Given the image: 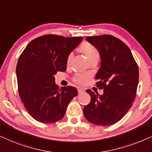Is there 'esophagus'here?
<instances>
[{"label": "esophagus", "instance_id": "esophagus-1", "mask_svg": "<svg viewBox=\"0 0 152 152\" xmlns=\"http://www.w3.org/2000/svg\"><path fill=\"white\" fill-rule=\"evenodd\" d=\"M78 93L80 94V93L85 92V89L82 88H78Z\"/></svg>", "mask_w": 152, "mask_h": 152}]
</instances>
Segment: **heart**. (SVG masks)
Returning <instances> with one entry per match:
<instances>
[{
  "label": "heart",
  "mask_w": 152,
  "mask_h": 152,
  "mask_svg": "<svg viewBox=\"0 0 152 152\" xmlns=\"http://www.w3.org/2000/svg\"><path fill=\"white\" fill-rule=\"evenodd\" d=\"M78 51L82 53L87 58L89 62L94 59H99L100 54L99 50L96 48L94 47V46L90 45V44H85L83 45L80 46L78 48ZM72 58L73 55L72 54H69L68 56L67 59H66V65L68 66L70 65ZM88 79L89 76L86 74H77L74 77V81L80 85L86 84L88 81Z\"/></svg>",
  "instance_id": "obj_1"
}]
</instances>
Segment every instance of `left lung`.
Returning a JSON list of instances; mask_svg holds the SVG:
<instances>
[{
  "label": "left lung",
  "mask_w": 152,
  "mask_h": 152,
  "mask_svg": "<svg viewBox=\"0 0 152 152\" xmlns=\"http://www.w3.org/2000/svg\"><path fill=\"white\" fill-rule=\"evenodd\" d=\"M86 40L99 52L102 61L96 86L104 90V94L86 90L91 101L84 107V116L92 124L110 126L132 106L138 84V66L128 46L114 36L87 37Z\"/></svg>",
  "instance_id": "8db88e82"
}]
</instances>
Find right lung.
<instances>
[{"instance_id":"right-lung-1","label":"right lung","mask_w":152,"mask_h":152,"mask_svg":"<svg viewBox=\"0 0 152 152\" xmlns=\"http://www.w3.org/2000/svg\"><path fill=\"white\" fill-rule=\"evenodd\" d=\"M82 37L46 35L32 40L19 56L17 65L18 90L29 114L49 124L61 120L71 101L78 94L72 86L59 88L54 75L65 72L70 53Z\"/></svg>"}]
</instances>
